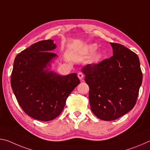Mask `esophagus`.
Masks as SVG:
<instances>
[{
  "label": "esophagus",
  "mask_w": 150,
  "mask_h": 150,
  "mask_svg": "<svg viewBox=\"0 0 150 150\" xmlns=\"http://www.w3.org/2000/svg\"><path fill=\"white\" fill-rule=\"evenodd\" d=\"M77 76H78V77H79V79L82 80L83 77H84V75H83V73L82 72H79L78 73Z\"/></svg>",
  "instance_id": "obj_1"
}]
</instances>
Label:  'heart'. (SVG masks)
<instances>
[{
	"label": "heart",
	"mask_w": 150,
	"mask_h": 150,
	"mask_svg": "<svg viewBox=\"0 0 150 150\" xmlns=\"http://www.w3.org/2000/svg\"><path fill=\"white\" fill-rule=\"evenodd\" d=\"M96 49V45L95 44H92V45H88V48H87V50H88V52L92 53V52H95ZM98 57H99V56L96 55H95V57H94L93 59L95 60V61H96V60H97L98 59Z\"/></svg>",
	"instance_id": "heart-1"
}]
</instances>
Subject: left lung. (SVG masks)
<instances>
[{
  "label": "left lung",
  "mask_w": 150,
  "mask_h": 150,
  "mask_svg": "<svg viewBox=\"0 0 150 150\" xmlns=\"http://www.w3.org/2000/svg\"><path fill=\"white\" fill-rule=\"evenodd\" d=\"M113 55L83 68L89 87L91 109L103 120H115L135 106L142 82L139 57L124 45L110 43Z\"/></svg>",
  "instance_id": "1"
}]
</instances>
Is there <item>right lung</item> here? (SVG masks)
<instances>
[{"label":"right lung","instance_id":"1","mask_svg":"<svg viewBox=\"0 0 150 150\" xmlns=\"http://www.w3.org/2000/svg\"><path fill=\"white\" fill-rule=\"evenodd\" d=\"M52 40L30 45L16 55L11 83L18 103L26 115L36 120L50 121L64 108L66 100L80 83L76 73L61 76L45 70L56 56Z\"/></svg>","mask_w":150,"mask_h":150}]
</instances>
